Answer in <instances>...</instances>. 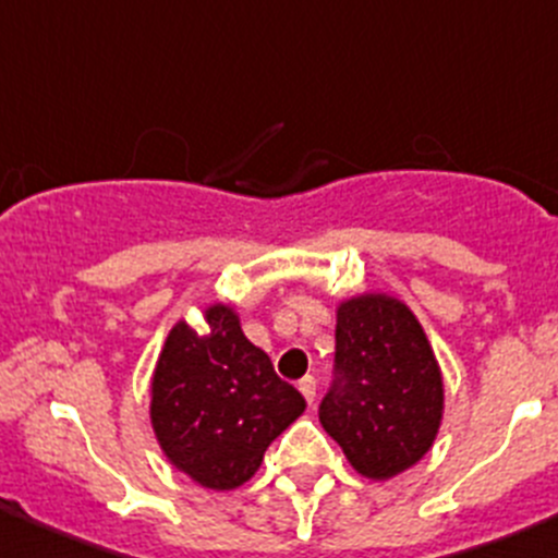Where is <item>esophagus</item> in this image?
Returning a JSON list of instances; mask_svg holds the SVG:
<instances>
[{"label":"esophagus","instance_id":"obj_1","mask_svg":"<svg viewBox=\"0 0 558 558\" xmlns=\"http://www.w3.org/2000/svg\"><path fill=\"white\" fill-rule=\"evenodd\" d=\"M300 391H302V397L307 399V402H315V378L313 375H305V378L300 380Z\"/></svg>","mask_w":558,"mask_h":558}]
</instances>
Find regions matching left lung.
Instances as JSON below:
<instances>
[{"mask_svg": "<svg viewBox=\"0 0 558 558\" xmlns=\"http://www.w3.org/2000/svg\"><path fill=\"white\" fill-rule=\"evenodd\" d=\"M318 418L364 477L388 481L424 459L442 421V375L404 302L362 294L337 307L335 380Z\"/></svg>", "mask_w": 558, "mask_h": 558, "instance_id": "left-lung-1", "label": "left lung"}]
</instances>
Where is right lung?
<instances>
[{
  "mask_svg": "<svg viewBox=\"0 0 558 558\" xmlns=\"http://www.w3.org/2000/svg\"><path fill=\"white\" fill-rule=\"evenodd\" d=\"M199 335L178 320L150 384V424L167 459L213 492L243 486L269 442L305 413V397L240 329L229 305L205 311Z\"/></svg>",
  "mask_w": 558,
  "mask_h": 558,
  "instance_id": "1",
  "label": "right lung"
}]
</instances>
